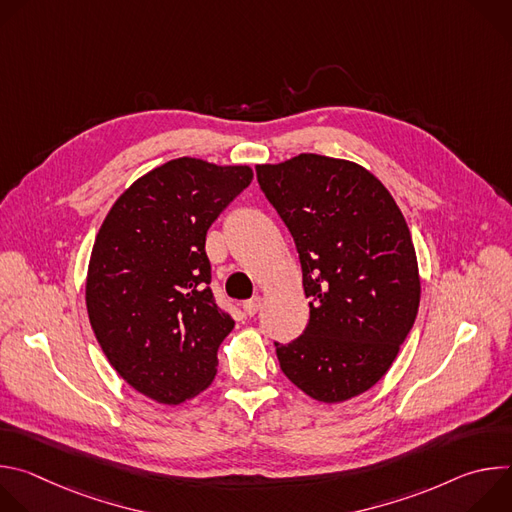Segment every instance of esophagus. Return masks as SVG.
I'll return each instance as SVG.
<instances>
[{
  "label": "esophagus",
  "instance_id": "obj_1",
  "mask_svg": "<svg viewBox=\"0 0 512 512\" xmlns=\"http://www.w3.org/2000/svg\"><path fill=\"white\" fill-rule=\"evenodd\" d=\"M261 306H263V300L259 296H255V298H251L243 304V310H245L247 316H255L261 310Z\"/></svg>",
  "mask_w": 512,
  "mask_h": 512
}]
</instances>
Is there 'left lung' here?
<instances>
[{
  "label": "left lung",
  "instance_id": "left-lung-1",
  "mask_svg": "<svg viewBox=\"0 0 512 512\" xmlns=\"http://www.w3.org/2000/svg\"><path fill=\"white\" fill-rule=\"evenodd\" d=\"M265 198L294 237L310 320L275 342L283 375L316 401L340 403L383 379L413 328L419 271L389 190L358 164L300 154L257 166Z\"/></svg>",
  "mask_w": 512,
  "mask_h": 512
}]
</instances>
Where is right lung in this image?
Masks as SVG:
<instances>
[{"instance_id":"obj_1","label":"right lung","mask_w":512,"mask_h":512,"mask_svg":"<svg viewBox=\"0 0 512 512\" xmlns=\"http://www.w3.org/2000/svg\"><path fill=\"white\" fill-rule=\"evenodd\" d=\"M251 180L249 166L178 158L133 182L99 229L91 326L119 377L158 403H184L216 375L235 320L212 296L206 231Z\"/></svg>"}]
</instances>
